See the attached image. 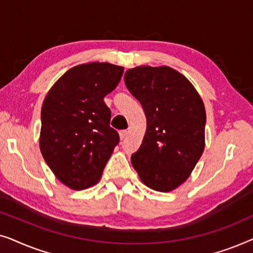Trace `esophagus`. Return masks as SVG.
<instances>
[{"mask_svg": "<svg viewBox=\"0 0 253 253\" xmlns=\"http://www.w3.org/2000/svg\"><path fill=\"white\" fill-rule=\"evenodd\" d=\"M126 136H127V131H126V130H122V131H121V132H120V138H121V140L126 139Z\"/></svg>", "mask_w": 253, "mask_h": 253, "instance_id": "obj_1", "label": "esophagus"}]
</instances>
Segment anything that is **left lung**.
Wrapping results in <instances>:
<instances>
[{
    "label": "left lung",
    "instance_id": "8db88e82",
    "mask_svg": "<svg viewBox=\"0 0 253 253\" xmlns=\"http://www.w3.org/2000/svg\"><path fill=\"white\" fill-rule=\"evenodd\" d=\"M124 82L146 115L131 164L148 188L169 192L185 182L205 148L206 112L193 85L169 67L129 69Z\"/></svg>",
    "mask_w": 253,
    "mask_h": 253
}]
</instances>
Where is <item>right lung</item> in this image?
<instances>
[{
    "label": "right lung",
    "mask_w": 253,
    "mask_h": 253,
    "mask_svg": "<svg viewBox=\"0 0 253 253\" xmlns=\"http://www.w3.org/2000/svg\"><path fill=\"white\" fill-rule=\"evenodd\" d=\"M123 67L81 64L47 93L41 108L40 151L54 175L72 190L96 184L120 141L103 98L115 89Z\"/></svg>",
    "instance_id": "right-lung-1"
}]
</instances>
